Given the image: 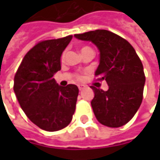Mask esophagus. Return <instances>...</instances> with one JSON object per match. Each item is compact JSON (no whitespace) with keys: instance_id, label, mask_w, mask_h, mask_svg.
<instances>
[{"instance_id":"esophagus-1","label":"esophagus","mask_w":160,"mask_h":160,"mask_svg":"<svg viewBox=\"0 0 160 160\" xmlns=\"http://www.w3.org/2000/svg\"><path fill=\"white\" fill-rule=\"evenodd\" d=\"M85 88V85H83V84H78V89L79 91H82Z\"/></svg>"}]
</instances>
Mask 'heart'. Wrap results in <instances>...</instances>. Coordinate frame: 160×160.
Listing matches in <instances>:
<instances>
[{
	"instance_id": "b5f03b06",
	"label": "heart",
	"mask_w": 160,
	"mask_h": 160,
	"mask_svg": "<svg viewBox=\"0 0 160 160\" xmlns=\"http://www.w3.org/2000/svg\"><path fill=\"white\" fill-rule=\"evenodd\" d=\"M86 48H89V47H83L82 50H83V49H86ZM82 50H81V51H82ZM64 57H65V54H63V55H62V59L64 58Z\"/></svg>"
}]
</instances>
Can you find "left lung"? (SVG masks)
<instances>
[{
	"mask_svg": "<svg viewBox=\"0 0 160 160\" xmlns=\"http://www.w3.org/2000/svg\"><path fill=\"white\" fill-rule=\"evenodd\" d=\"M74 36L92 42L100 52L95 76L100 81L107 82L108 89L91 86L94 92L91 104L96 118L108 127L126 125L142 101L145 76L138 55L127 41L108 30L98 29Z\"/></svg>",
	"mask_w": 160,
	"mask_h": 160,
	"instance_id": "obj_1",
	"label": "left lung"
}]
</instances>
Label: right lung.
<instances>
[{
  "label": "right lung",
  "mask_w": 160,
  "mask_h": 160,
  "mask_svg": "<svg viewBox=\"0 0 160 160\" xmlns=\"http://www.w3.org/2000/svg\"><path fill=\"white\" fill-rule=\"evenodd\" d=\"M72 35L40 42L28 52L14 77V92L28 118L48 132L69 125L76 109L78 87L60 86L54 75L61 69L60 58Z\"/></svg>",
  "instance_id": "1"
}]
</instances>
